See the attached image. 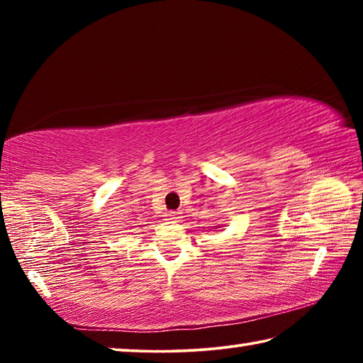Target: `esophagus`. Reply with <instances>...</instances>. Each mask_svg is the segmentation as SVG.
Wrapping results in <instances>:
<instances>
[{
	"instance_id": "obj_1",
	"label": "esophagus",
	"mask_w": 363,
	"mask_h": 363,
	"mask_svg": "<svg viewBox=\"0 0 363 363\" xmlns=\"http://www.w3.org/2000/svg\"><path fill=\"white\" fill-rule=\"evenodd\" d=\"M164 218H167V220H173V223H176V220H179L182 218V213L181 211H168L167 214H164Z\"/></svg>"
}]
</instances>
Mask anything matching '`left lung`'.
I'll return each instance as SVG.
<instances>
[{
  "mask_svg": "<svg viewBox=\"0 0 363 363\" xmlns=\"http://www.w3.org/2000/svg\"><path fill=\"white\" fill-rule=\"evenodd\" d=\"M214 227H216V229H218V227H220V225H214Z\"/></svg>",
  "mask_w": 363,
  "mask_h": 363,
  "instance_id": "left-lung-1",
  "label": "left lung"
}]
</instances>
